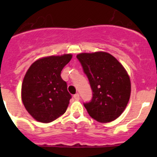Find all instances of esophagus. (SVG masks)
Segmentation results:
<instances>
[{
  "label": "esophagus",
  "mask_w": 157,
  "mask_h": 157,
  "mask_svg": "<svg viewBox=\"0 0 157 157\" xmlns=\"http://www.w3.org/2000/svg\"><path fill=\"white\" fill-rule=\"evenodd\" d=\"M74 98L76 100H79L80 99V95H79V93H76L75 95H74Z\"/></svg>",
  "instance_id": "34e87169"
}]
</instances>
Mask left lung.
<instances>
[{
	"label": "left lung",
	"instance_id": "left-lung-1",
	"mask_svg": "<svg viewBox=\"0 0 157 157\" xmlns=\"http://www.w3.org/2000/svg\"><path fill=\"white\" fill-rule=\"evenodd\" d=\"M77 59L93 90L91 101L83 104L90 117L110 122L121 115L131 96V81L122 64L104 52L80 53Z\"/></svg>",
	"mask_w": 157,
	"mask_h": 157
}]
</instances>
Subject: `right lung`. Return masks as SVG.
I'll use <instances>...</instances> for the list:
<instances>
[{
  "label": "right lung",
  "instance_id": "1",
  "mask_svg": "<svg viewBox=\"0 0 157 157\" xmlns=\"http://www.w3.org/2000/svg\"><path fill=\"white\" fill-rule=\"evenodd\" d=\"M71 58V54L40 58L26 73L22 83V101L36 121L52 122L67 110L71 95L61 72Z\"/></svg>",
  "mask_w": 157,
  "mask_h": 157
}]
</instances>
